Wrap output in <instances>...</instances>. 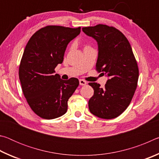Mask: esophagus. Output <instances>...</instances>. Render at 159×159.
Listing matches in <instances>:
<instances>
[{"label": "esophagus", "mask_w": 159, "mask_h": 159, "mask_svg": "<svg viewBox=\"0 0 159 159\" xmlns=\"http://www.w3.org/2000/svg\"><path fill=\"white\" fill-rule=\"evenodd\" d=\"M79 83L80 85H85L86 84H87V82L85 81V80H83V79H80L79 80Z\"/></svg>", "instance_id": "1"}]
</instances>
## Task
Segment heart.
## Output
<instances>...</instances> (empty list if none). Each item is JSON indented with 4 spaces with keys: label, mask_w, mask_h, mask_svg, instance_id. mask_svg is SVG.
I'll list each match as a JSON object with an SVG mask.
<instances>
[{
    "label": "heart",
    "mask_w": 159,
    "mask_h": 159,
    "mask_svg": "<svg viewBox=\"0 0 159 159\" xmlns=\"http://www.w3.org/2000/svg\"><path fill=\"white\" fill-rule=\"evenodd\" d=\"M87 47H89V46H88V45H86V46H85V48H87Z\"/></svg>",
    "instance_id": "1"
}]
</instances>
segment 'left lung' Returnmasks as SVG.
<instances>
[{
    "label": "left lung",
    "mask_w": 159,
    "mask_h": 159,
    "mask_svg": "<svg viewBox=\"0 0 159 159\" xmlns=\"http://www.w3.org/2000/svg\"><path fill=\"white\" fill-rule=\"evenodd\" d=\"M82 30L98 41L96 71L109 77L104 88L97 83H88L94 90L88 102L90 111L104 119L116 118L130 104L138 86L139 69L131 45L114 26L98 25Z\"/></svg>",
    "instance_id": "left-lung-1"
}]
</instances>
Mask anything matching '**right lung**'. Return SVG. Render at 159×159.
I'll use <instances>...</instances> for the list:
<instances>
[{
  "instance_id": "add662e5",
  "label": "right lung",
  "mask_w": 159,
  "mask_h": 159,
  "mask_svg": "<svg viewBox=\"0 0 159 159\" xmlns=\"http://www.w3.org/2000/svg\"><path fill=\"white\" fill-rule=\"evenodd\" d=\"M80 32V27L46 26L34 33L26 45L19 77L29 107L42 118L53 119L65 114L68 99L79 85L76 78L64 80L54 73L62 63L67 45Z\"/></svg>"
}]
</instances>
